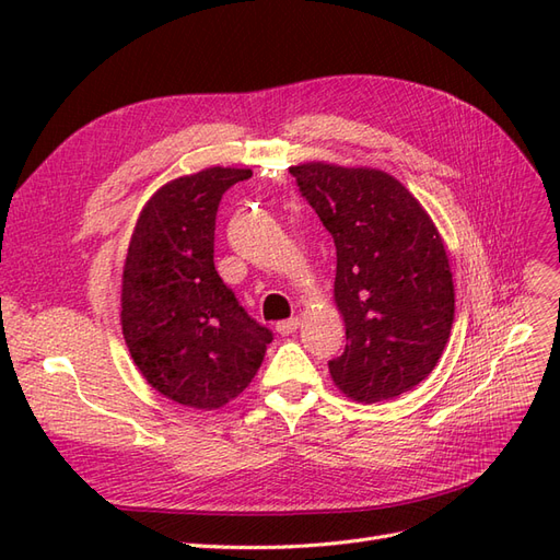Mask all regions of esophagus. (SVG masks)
Masks as SVG:
<instances>
[{"label": "esophagus", "mask_w": 560, "mask_h": 560, "mask_svg": "<svg viewBox=\"0 0 560 560\" xmlns=\"http://www.w3.org/2000/svg\"><path fill=\"white\" fill-rule=\"evenodd\" d=\"M299 325H301V319H299V317L280 319L278 325H276V331H278V334H282V336H290V334H294V331L299 329Z\"/></svg>", "instance_id": "34e87169"}]
</instances>
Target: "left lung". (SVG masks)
<instances>
[{
	"instance_id": "left-lung-1",
	"label": "left lung",
	"mask_w": 560,
	"mask_h": 560,
	"mask_svg": "<svg viewBox=\"0 0 560 560\" xmlns=\"http://www.w3.org/2000/svg\"><path fill=\"white\" fill-rule=\"evenodd\" d=\"M336 245L334 296L346 350L329 360L352 399L399 397L430 376L453 327L455 294L442 238L404 186L371 167H290Z\"/></svg>"
}]
</instances>
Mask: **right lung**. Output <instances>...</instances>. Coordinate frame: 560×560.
Masks as SVG:
<instances>
[{
  "mask_svg": "<svg viewBox=\"0 0 560 560\" xmlns=\"http://www.w3.org/2000/svg\"><path fill=\"white\" fill-rule=\"evenodd\" d=\"M249 177L252 171L208 167L165 184L128 247L121 325L130 358L151 387L191 409L238 397L273 341L214 268L219 202Z\"/></svg>",
  "mask_w": 560,
  "mask_h": 560,
  "instance_id": "obj_1",
  "label": "right lung"
}]
</instances>
